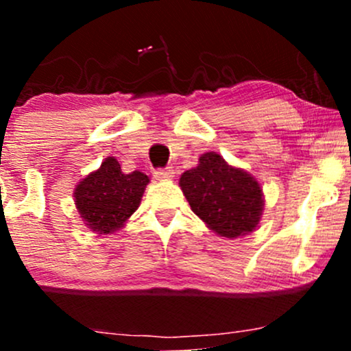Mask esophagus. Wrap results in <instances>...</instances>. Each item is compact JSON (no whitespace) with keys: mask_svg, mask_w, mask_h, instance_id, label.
Here are the masks:
<instances>
[{"mask_svg":"<svg viewBox=\"0 0 351 351\" xmlns=\"http://www.w3.org/2000/svg\"><path fill=\"white\" fill-rule=\"evenodd\" d=\"M153 176L156 180H170L175 176V171L170 170V168H158V170L153 171Z\"/></svg>","mask_w":351,"mask_h":351,"instance_id":"34e87169","label":"esophagus"}]
</instances>
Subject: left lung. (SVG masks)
Wrapping results in <instances>:
<instances>
[{
	"mask_svg": "<svg viewBox=\"0 0 351 351\" xmlns=\"http://www.w3.org/2000/svg\"><path fill=\"white\" fill-rule=\"evenodd\" d=\"M180 186L193 213L217 234L232 239L259 224L264 206L259 183L217 153H204L198 167L181 175Z\"/></svg>",
	"mask_w": 351,
	"mask_h": 351,
	"instance_id": "8db88e82",
	"label": "left lung"
}]
</instances>
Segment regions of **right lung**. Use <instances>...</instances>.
Here are the masks:
<instances>
[{
	"label": "right lung",
	"instance_id": "1",
	"mask_svg": "<svg viewBox=\"0 0 351 351\" xmlns=\"http://www.w3.org/2000/svg\"><path fill=\"white\" fill-rule=\"evenodd\" d=\"M148 181L142 171L123 173L120 163L108 156L97 171L86 176L75 188L80 217L100 234L117 231L140 206Z\"/></svg>",
	"mask_w": 351,
	"mask_h": 351
}]
</instances>
